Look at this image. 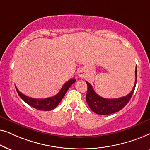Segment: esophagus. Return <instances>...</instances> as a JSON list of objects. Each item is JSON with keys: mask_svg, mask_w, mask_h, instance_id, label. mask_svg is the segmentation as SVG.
I'll return each mask as SVG.
<instances>
[{"mask_svg": "<svg viewBox=\"0 0 150 150\" xmlns=\"http://www.w3.org/2000/svg\"><path fill=\"white\" fill-rule=\"evenodd\" d=\"M78 75H79V77H84V71H83L82 69L79 70Z\"/></svg>", "mask_w": 150, "mask_h": 150, "instance_id": "esophagus-1", "label": "esophagus"}]
</instances>
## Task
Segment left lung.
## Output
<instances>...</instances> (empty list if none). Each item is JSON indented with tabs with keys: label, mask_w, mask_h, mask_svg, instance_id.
<instances>
[{
	"label": "left lung",
	"mask_w": 150,
	"mask_h": 150,
	"mask_svg": "<svg viewBox=\"0 0 150 150\" xmlns=\"http://www.w3.org/2000/svg\"><path fill=\"white\" fill-rule=\"evenodd\" d=\"M135 83L132 91L128 95L117 99H105L95 93L91 83L86 81L88 86V91L86 96V102L94 112L101 115H110L121 110L130 100L134 91L137 79V68L135 69Z\"/></svg>",
	"instance_id": "obj_1"
}]
</instances>
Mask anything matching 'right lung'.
<instances>
[{
	"mask_svg": "<svg viewBox=\"0 0 150 150\" xmlns=\"http://www.w3.org/2000/svg\"><path fill=\"white\" fill-rule=\"evenodd\" d=\"M75 81H76L75 79H70V80H69L67 82H66L64 84L62 88L60 91H59V93L56 95L46 99H34L27 97V96L23 95V93H21L16 86L15 87L16 89L17 93L20 97H21V98L25 102L27 103L28 105H31V107L34 108L35 109L40 110L49 111L54 109L55 108H56L58 105L59 103L62 101V99L64 97L68 89L71 87V86L73 83L75 82Z\"/></svg>",
	"mask_w": 150,
	"mask_h": 150,
	"instance_id": "right-lung-1",
	"label": "right lung"
}]
</instances>
